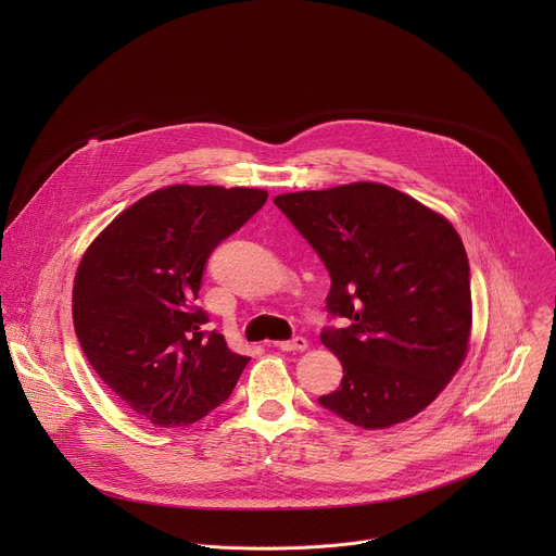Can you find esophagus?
Returning a JSON list of instances; mask_svg holds the SVG:
<instances>
[{
  "label": "esophagus",
  "mask_w": 556,
  "mask_h": 556,
  "mask_svg": "<svg viewBox=\"0 0 556 556\" xmlns=\"http://www.w3.org/2000/svg\"><path fill=\"white\" fill-rule=\"evenodd\" d=\"M277 348L283 350V352H303V350L307 348V341H305L303 337H294V339H290V341L277 343Z\"/></svg>",
  "instance_id": "1"
}]
</instances>
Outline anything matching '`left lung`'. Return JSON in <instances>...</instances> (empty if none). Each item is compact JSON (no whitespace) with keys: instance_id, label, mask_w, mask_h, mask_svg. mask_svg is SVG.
Masks as SVG:
<instances>
[{"instance_id":"obj_1","label":"left lung","mask_w":556,"mask_h":556,"mask_svg":"<svg viewBox=\"0 0 556 556\" xmlns=\"http://www.w3.org/2000/svg\"><path fill=\"white\" fill-rule=\"evenodd\" d=\"M275 204L326 264L328 312L345 319L321 332L343 380L319 405L363 429L420 414L468 350L470 268L451 222L376 182L283 193Z\"/></svg>"}]
</instances>
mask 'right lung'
Wrapping results in <instances>:
<instances>
[{"instance_id": "obj_1", "label": "right lung", "mask_w": 556, "mask_h": 556, "mask_svg": "<svg viewBox=\"0 0 556 556\" xmlns=\"http://www.w3.org/2000/svg\"><path fill=\"white\" fill-rule=\"evenodd\" d=\"M266 200L242 187L157 189L123 211L78 264L76 339L101 380L155 427L202 420L251 361L204 330L208 314L195 299L211 253Z\"/></svg>"}]
</instances>
